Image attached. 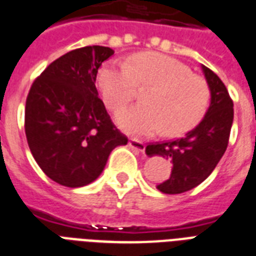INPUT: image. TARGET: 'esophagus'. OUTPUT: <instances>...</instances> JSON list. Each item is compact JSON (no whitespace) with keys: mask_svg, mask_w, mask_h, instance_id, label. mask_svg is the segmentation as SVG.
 Listing matches in <instances>:
<instances>
[{"mask_svg":"<svg viewBox=\"0 0 256 256\" xmlns=\"http://www.w3.org/2000/svg\"><path fill=\"white\" fill-rule=\"evenodd\" d=\"M128 146H130L132 150H138V152H142V150H146V144L142 142H138L136 138H130V142H128Z\"/></svg>","mask_w":256,"mask_h":256,"instance_id":"esophagus-1","label":"esophagus"}]
</instances>
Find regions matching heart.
Listing matches in <instances>:
<instances>
[{
    "label": "heart",
    "mask_w": 256,
    "mask_h": 256,
    "mask_svg": "<svg viewBox=\"0 0 256 256\" xmlns=\"http://www.w3.org/2000/svg\"><path fill=\"white\" fill-rule=\"evenodd\" d=\"M96 81L106 104L114 112L134 100L138 88H150L142 97L146 104L116 116L120 128L130 134L146 136L163 130L167 136H180L194 130L208 108L207 82L182 61L163 53H136L130 65H106Z\"/></svg>",
    "instance_id": "1"
}]
</instances>
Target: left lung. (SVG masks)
Here are the masks:
<instances>
[{
    "mask_svg": "<svg viewBox=\"0 0 256 256\" xmlns=\"http://www.w3.org/2000/svg\"><path fill=\"white\" fill-rule=\"evenodd\" d=\"M211 90V104L203 120L184 138L150 142L148 156L158 155L174 164L171 176L158 190L164 194L190 191L207 179L224 155L234 120V102L223 81L207 66H202Z\"/></svg>",
    "mask_w": 256,
    "mask_h": 256,
    "instance_id": "1",
    "label": "left lung"
}]
</instances>
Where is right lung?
Masks as SVG:
<instances>
[{
    "instance_id": "1",
    "label": "right lung",
    "mask_w": 256,
    "mask_h": 256,
    "mask_svg": "<svg viewBox=\"0 0 256 256\" xmlns=\"http://www.w3.org/2000/svg\"><path fill=\"white\" fill-rule=\"evenodd\" d=\"M114 54L84 46L58 57L32 84L25 106L30 152L53 182L76 188L96 180L108 156L128 138L116 128L98 97V68Z\"/></svg>"
}]
</instances>
